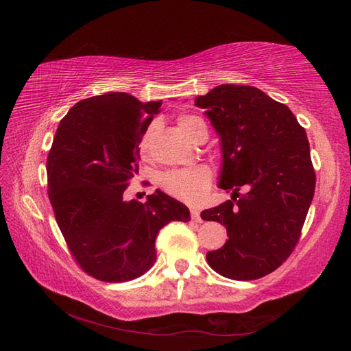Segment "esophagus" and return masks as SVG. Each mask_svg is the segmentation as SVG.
<instances>
[{"label": "esophagus", "mask_w": 351, "mask_h": 351, "mask_svg": "<svg viewBox=\"0 0 351 351\" xmlns=\"http://www.w3.org/2000/svg\"><path fill=\"white\" fill-rule=\"evenodd\" d=\"M190 215H191V220H193V221H197V223L202 221V219H200L199 210H195V208H193V210L190 211Z\"/></svg>", "instance_id": "34e87169"}]
</instances>
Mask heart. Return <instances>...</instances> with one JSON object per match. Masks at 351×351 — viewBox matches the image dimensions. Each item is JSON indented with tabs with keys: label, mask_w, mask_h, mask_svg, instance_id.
<instances>
[{
	"label": "heart",
	"mask_w": 351,
	"mask_h": 351,
	"mask_svg": "<svg viewBox=\"0 0 351 351\" xmlns=\"http://www.w3.org/2000/svg\"><path fill=\"white\" fill-rule=\"evenodd\" d=\"M199 125H205L196 116H181L178 119V128L181 130L185 137L193 140V136ZM149 132L145 134L140 140V152L145 154L147 151ZM160 187L181 202L196 205L200 204L206 197V193L211 185V173L205 166H196L190 169H176L161 173L158 178Z\"/></svg>",
	"instance_id": "1"
}]
</instances>
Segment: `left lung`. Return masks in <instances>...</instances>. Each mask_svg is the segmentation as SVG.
I'll use <instances>...</instances> for the list:
<instances>
[{"mask_svg":"<svg viewBox=\"0 0 351 351\" xmlns=\"http://www.w3.org/2000/svg\"><path fill=\"white\" fill-rule=\"evenodd\" d=\"M195 106L220 137L219 187L232 191V199L200 214L221 223L229 237L206 261L228 279H259L294 250L314 197L306 131L285 104L252 86H217Z\"/></svg>","mask_w":351,"mask_h":351,"instance_id":"left-lung-1","label":"left lung"}]
</instances>
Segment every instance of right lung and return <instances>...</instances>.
<instances>
[{"mask_svg": "<svg viewBox=\"0 0 351 351\" xmlns=\"http://www.w3.org/2000/svg\"><path fill=\"white\" fill-rule=\"evenodd\" d=\"M161 101L113 92L77 102L58 125L47 160L48 196L66 244L83 270L104 282L145 274L155 240L189 208L161 190L145 204L123 200L138 171L140 140Z\"/></svg>", "mask_w": 351, "mask_h": 351, "instance_id": "right-lung-1", "label": "right lung"}]
</instances>
